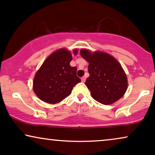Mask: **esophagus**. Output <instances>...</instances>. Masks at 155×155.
Segmentation results:
<instances>
[{
    "label": "esophagus",
    "mask_w": 155,
    "mask_h": 155,
    "mask_svg": "<svg viewBox=\"0 0 155 155\" xmlns=\"http://www.w3.org/2000/svg\"><path fill=\"white\" fill-rule=\"evenodd\" d=\"M81 80L82 82H85V81H86V77H85V76H83V77H81Z\"/></svg>",
    "instance_id": "esophagus-1"
}]
</instances>
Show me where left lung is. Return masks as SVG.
Masks as SVG:
<instances>
[{
	"label": "left lung",
	"instance_id": "left-lung-1",
	"mask_svg": "<svg viewBox=\"0 0 155 155\" xmlns=\"http://www.w3.org/2000/svg\"><path fill=\"white\" fill-rule=\"evenodd\" d=\"M80 54L89 63V76L85 84L93 99L105 105L120 99L127 91L128 81L118 61L111 54L101 51L92 52L81 48Z\"/></svg>",
	"mask_w": 155,
	"mask_h": 155
}]
</instances>
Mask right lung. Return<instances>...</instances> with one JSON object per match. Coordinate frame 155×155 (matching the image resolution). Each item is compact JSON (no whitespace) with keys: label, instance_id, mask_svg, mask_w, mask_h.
I'll return each mask as SVG.
<instances>
[{"label":"right lung","instance_id":"add662e5","mask_svg":"<svg viewBox=\"0 0 155 155\" xmlns=\"http://www.w3.org/2000/svg\"><path fill=\"white\" fill-rule=\"evenodd\" d=\"M73 52L61 48L51 53L35 74L33 89L38 99L44 102L55 104L71 94L74 86L81 81L76 76V67L70 66Z\"/></svg>","mask_w":155,"mask_h":155}]
</instances>
